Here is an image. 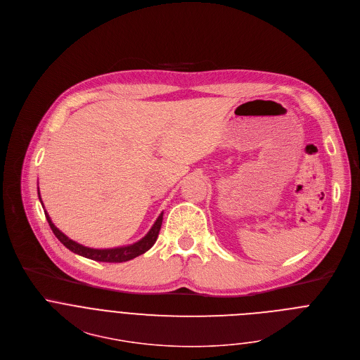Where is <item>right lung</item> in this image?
Masks as SVG:
<instances>
[{"mask_svg": "<svg viewBox=\"0 0 360 360\" xmlns=\"http://www.w3.org/2000/svg\"><path fill=\"white\" fill-rule=\"evenodd\" d=\"M39 193V192H38ZM46 220L52 229V231L55 233V236L59 238V242L63 243L65 248H68L70 252L83 256L86 259L94 260V262H104V263H123V262H129L131 259H136L137 256L144 255L147 250H150L154 243L157 242L160 230H161V224H162V213L158 216L157 221L154 223V226L151 227V230L147 233V236H144L140 242L131 245V246H126V248H117V249H104V250H98V249H90V248H84L73 240L68 236H65L51 220L49 214L45 212Z\"/></svg>", "mask_w": 360, "mask_h": 360, "instance_id": "1", "label": "right lung"}]
</instances>
